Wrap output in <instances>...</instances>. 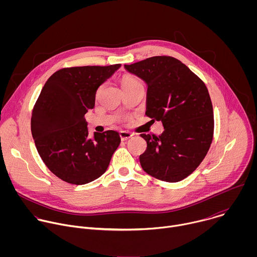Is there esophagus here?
Here are the masks:
<instances>
[{"label": "esophagus", "instance_id": "34e87169", "mask_svg": "<svg viewBox=\"0 0 257 257\" xmlns=\"http://www.w3.org/2000/svg\"><path fill=\"white\" fill-rule=\"evenodd\" d=\"M132 136H133V134L130 133V132H127V131H121L120 132V137H121L122 141H126L129 138H131Z\"/></svg>", "mask_w": 257, "mask_h": 257}]
</instances>
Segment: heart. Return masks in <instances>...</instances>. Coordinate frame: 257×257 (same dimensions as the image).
I'll list each match as a JSON object with an SVG mask.
<instances>
[{"label":"heart","instance_id":"1","mask_svg":"<svg viewBox=\"0 0 257 257\" xmlns=\"http://www.w3.org/2000/svg\"><path fill=\"white\" fill-rule=\"evenodd\" d=\"M136 84H141L137 79L131 77V76H125L122 79V87L125 86H131V85H136Z\"/></svg>","mask_w":257,"mask_h":257}]
</instances>
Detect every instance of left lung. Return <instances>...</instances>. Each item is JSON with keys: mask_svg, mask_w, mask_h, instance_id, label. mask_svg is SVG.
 <instances>
[{"mask_svg": "<svg viewBox=\"0 0 257 257\" xmlns=\"http://www.w3.org/2000/svg\"><path fill=\"white\" fill-rule=\"evenodd\" d=\"M148 86L145 115L162 121L159 137L139 157L145 173L170 183L188 177L205 158L213 135V111L205 84L181 61L158 56L124 66Z\"/></svg>", "mask_w": 257, "mask_h": 257, "instance_id": "obj_1", "label": "left lung"}]
</instances>
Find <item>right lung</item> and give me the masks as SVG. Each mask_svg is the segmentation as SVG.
Listing matches in <instances>:
<instances>
[{
	"label": "right lung",
	"mask_w": 257,
	"mask_h": 257,
	"mask_svg": "<svg viewBox=\"0 0 257 257\" xmlns=\"http://www.w3.org/2000/svg\"><path fill=\"white\" fill-rule=\"evenodd\" d=\"M121 64L61 69L47 80L31 116V133L49 170L67 183L83 185L99 178L120 145L117 131L93 132L85 114L94 107L98 87Z\"/></svg>",
	"instance_id": "right-lung-1"
}]
</instances>
